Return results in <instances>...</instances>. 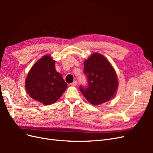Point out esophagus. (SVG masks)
<instances>
[{
    "instance_id": "obj_1",
    "label": "esophagus",
    "mask_w": 153,
    "mask_h": 153,
    "mask_svg": "<svg viewBox=\"0 0 153 153\" xmlns=\"http://www.w3.org/2000/svg\"><path fill=\"white\" fill-rule=\"evenodd\" d=\"M70 85L72 86H76L77 85V82H76V81H74L73 82L71 83Z\"/></svg>"
}]
</instances>
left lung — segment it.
Wrapping results in <instances>:
<instances>
[{
	"label": "left lung",
	"mask_w": 153,
	"mask_h": 153,
	"mask_svg": "<svg viewBox=\"0 0 153 153\" xmlns=\"http://www.w3.org/2000/svg\"><path fill=\"white\" fill-rule=\"evenodd\" d=\"M84 73L88 84L79 89L87 101L98 105L114 98L118 87L116 73L109 61L98 53L92 54L84 61Z\"/></svg>",
	"instance_id": "left-lung-1"
}]
</instances>
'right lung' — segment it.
<instances>
[{
    "mask_svg": "<svg viewBox=\"0 0 153 153\" xmlns=\"http://www.w3.org/2000/svg\"><path fill=\"white\" fill-rule=\"evenodd\" d=\"M55 62L50 55H45L31 68L25 80L27 94L45 105L54 103L67 88L62 76L55 69Z\"/></svg>",
    "mask_w": 153,
    "mask_h": 153,
    "instance_id": "add662e5",
    "label": "right lung"
}]
</instances>
